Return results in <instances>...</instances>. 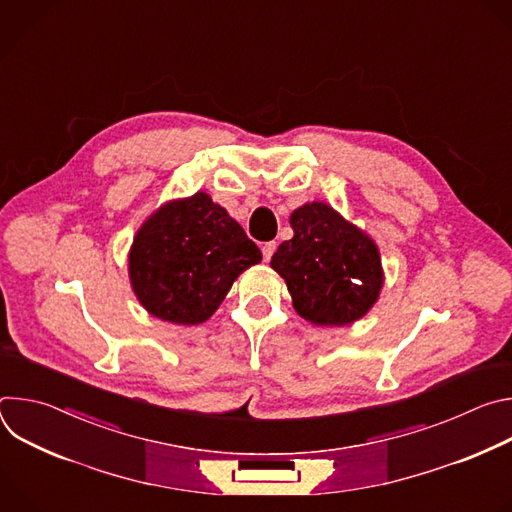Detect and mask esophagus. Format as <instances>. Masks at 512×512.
<instances>
[{"label": "esophagus", "instance_id": "1", "mask_svg": "<svg viewBox=\"0 0 512 512\" xmlns=\"http://www.w3.org/2000/svg\"><path fill=\"white\" fill-rule=\"evenodd\" d=\"M275 241H269V243H263V247H261V253H263V261H269L271 259V255L275 253Z\"/></svg>", "mask_w": 512, "mask_h": 512}]
</instances>
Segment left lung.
Wrapping results in <instances>:
<instances>
[{
    "instance_id": "8db88e82",
    "label": "left lung",
    "mask_w": 512,
    "mask_h": 512,
    "mask_svg": "<svg viewBox=\"0 0 512 512\" xmlns=\"http://www.w3.org/2000/svg\"><path fill=\"white\" fill-rule=\"evenodd\" d=\"M294 237L271 267L285 279L296 312L318 326H346L367 314L383 287L377 245L324 202L289 216Z\"/></svg>"
}]
</instances>
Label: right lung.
Here are the masks:
<instances>
[{
	"mask_svg": "<svg viewBox=\"0 0 512 512\" xmlns=\"http://www.w3.org/2000/svg\"><path fill=\"white\" fill-rule=\"evenodd\" d=\"M259 261L261 251L241 225L196 192L143 223L129 253V277L152 316L192 326L208 320L239 273Z\"/></svg>",
	"mask_w": 512,
	"mask_h": 512,
	"instance_id": "right-lung-1",
	"label": "right lung"
}]
</instances>
